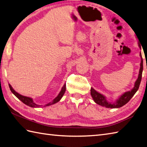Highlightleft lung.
<instances>
[{
    "instance_id": "8db88e82",
    "label": "left lung",
    "mask_w": 147,
    "mask_h": 147,
    "mask_svg": "<svg viewBox=\"0 0 147 147\" xmlns=\"http://www.w3.org/2000/svg\"><path fill=\"white\" fill-rule=\"evenodd\" d=\"M140 48H141V46L139 45ZM140 57L142 58L141 64H140V69L139 71V75L137 80L136 81L135 84V87L131 90V91L125 92L124 94L122 95L121 97L119 98L115 102L114 104H112V103L108 102L105 98L104 95H102L100 93H99L93 89L91 88V95L93 99V100L95 101L96 104H97L100 105H102L103 107H105L107 108H119L123 107V105L126 104L128 102L131 98L133 95L135 94V93L137 92V90H138L139 86L141 83L142 77V71H143V59L142 57V54L140 53Z\"/></svg>"
}]
</instances>
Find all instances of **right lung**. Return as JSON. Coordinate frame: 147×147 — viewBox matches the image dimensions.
Instances as JSON below:
<instances>
[{"instance_id":"obj_1","label":"right lung","mask_w":147,"mask_h":147,"mask_svg":"<svg viewBox=\"0 0 147 147\" xmlns=\"http://www.w3.org/2000/svg\"><path fill=\"white\" fill-rule=\"evenodd\" d=\"M9 88H10L12 93H13V94L16 96V97L18 99H20L22 102H23L24 104H26V105H28V106H30V107H41V105H37V104H35V102H33L32 98H31L30 97H27V96H23V95H21L20 94H19L18 93H17L13 88H12V86H11V85H9ZM65 92V84L63 86V87H62L61 91L60 92V93H59V95L57 96V97H55V98H54L52 102L49 103V104L45 105L44 107L51 105H52V104H55V103L58 102L61 99V98L62 97V96H63V95L64 94Z\"/></svg>"}]
</instances>
